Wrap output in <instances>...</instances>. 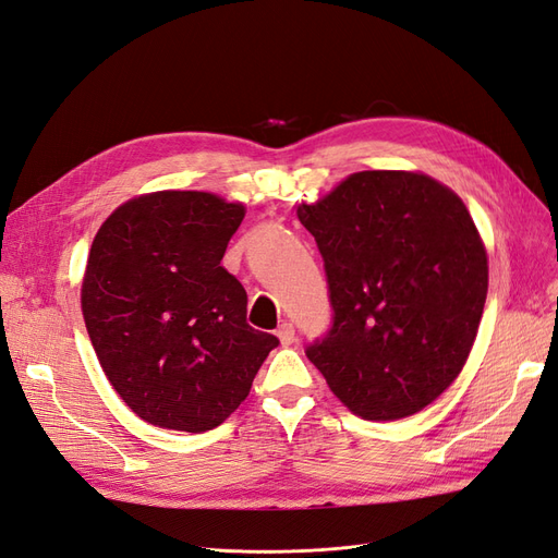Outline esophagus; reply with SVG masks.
<instances>
[{"mask_svg":"<svg viewBox=\"0 0 558 558\" xmlns=\"http://www.w3.org/2000/svg\"><path fill=\"white\" fill-rule=\"evenodd\" d=\"M277 337H279V342L283 347L293 344V340H295V326L291 324V320H283V324L279 326V330H277Z\"/></svg>","mask_w":558,"mask_h":558,"instance_id":"34e87169","label":"esophagus"}]
</instances>
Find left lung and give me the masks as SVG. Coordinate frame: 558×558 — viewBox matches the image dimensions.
Returning <instances> with one entry per match:
<instances>
[{
    "label": "left lung",
    "mask_w": 558,
    "mask_h": 558,
    "mask_svg": "<svg viewBox=\"0 0 558 558\" xmlns=\"http://www.w3.org/2000/svg\"><path fill=\"white\" fill-rule=\"evenodd\" d=\"M332 307L307 359L369 421L416 414L463 369L488 289L486 251L463 199L426 174L356 172L298 207Z\"/></svg>",
    "instance_id": "8db88e82"
}]
</instances>
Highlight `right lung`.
Returning a JSON list of instances; mask_svg holds the SVG:
<instances>
[{"mask_svg": "<svg viewBox=\"0 0 558 558\" xmlns=\"http://www.w3.org/2000/svg\"><path fill=\"white\" fill-rule=\"evenodd\" d=\"M244 207L160 191L97 230L81 310L107 379L160 428L205 433L240 408L279 340L246 324V291L221 265Z\"/></svg>", "mask_w": 558, "mask_h": 558, "instance_id": "add662e5", "label": "right lung"}]
</instances>
